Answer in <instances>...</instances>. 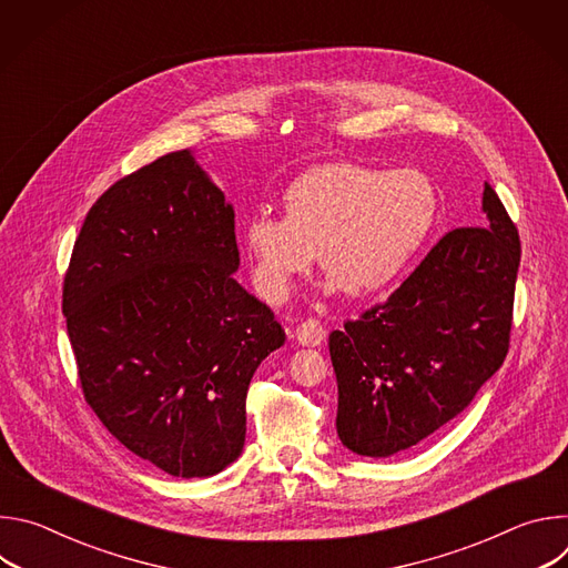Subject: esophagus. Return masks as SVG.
<instances>
[{
    "instance_id": "esophagus-1",
    "label": "esophagus",
    "mask_w": 568,
    "mask_h": 568,
    "mask_svg": "<svg viewBox=\"0 0 568 568\" xmlns=\"http://www.w3.org/2000/svg\"><path fill=\"white\" fill-rule=\"evenodd\" d=\"M323 337H326V331H323L321 321L316 318H307L301 323V326H296V342L301 346H310V348L321 346Z\"/></svg>"
}]
</instances>
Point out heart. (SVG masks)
<instances>
[{"instance_id": "obj_1", "label": "heart", "mask_w": 568, "mask_h": 568, "mask_svg": "<svg viewBox=\"0 0 568 568\" xmlns=\"http://www.w3.org/2000/svg\"><path fill=\"white\" fill-rule=\"evenodd\" d=\"M285 217L252 215L242 226L256 292L285 301L318 254L326 292H386L423 250L436 215L432 180L414 169L326 164L301 175L283 197Z\"/></svg>"}]
</instances>
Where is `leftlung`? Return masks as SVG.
<instances>
[{
  "label": "left lung",
  "instance_id": "8db88e82",
  "mask_svg": "<svg viewBox=\"0 0 568 568\" xmlns=\"http://www.w3.org/2000/svg\"><path fill=\"white\" fill-rule=\"evenodd\" d=\"M480 224L449 231L384 305L331 335L351 452L388 458L423 443L501 368L521 247L490 184Z\"/></svg>",
  "mask_w": 568,
  "mask_h": 568
}]
</instances>
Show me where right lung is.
Here are the masks:
<instances>
[{"label":"right lung","mask_w":568,"mask_h":568,"mask_svg":"<svg viewBox=\"0 0 568 568\" xmlns=\"http://www.w3.org/2000/svg\"><path fill=\"white\" fill-rule=\"evenodd\" d=\"M235 213L191 150L159 156L90 209L62 314L108 432L171 476L206 478L245 447L247 390L285 344L242 287Z\"/></svg>","instance_id":"right-lung-1"}]
</instances>
